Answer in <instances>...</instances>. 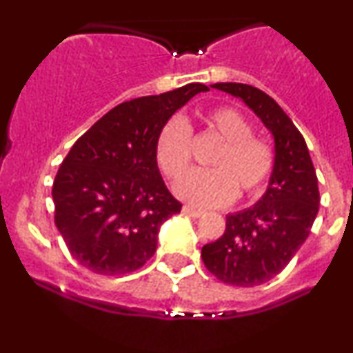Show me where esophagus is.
<instances>
[{"instance_id":"esophagus-1","label":"esophagus","mask_w":353,"mask_h":353,"mask_svg":"<svg viewBox=\"0 0 353 353\" xmlns=\"http://www.w3.org/2000/svg\"><path fill=\"white\" fill-rule=\"evenodd\" d=\"M182 210H184V212L190 217H201V216H204V214H205L204 210L192 208V205H184V209H182Z\"/></svg>"}]
</instances>
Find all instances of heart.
I'll return each instance as SVG.
<instances>
[{
	"mask_svg": "<svg viewBox=\"0 0 353 353\" xmlns=\"http://www.w3.org/2000/svg\"><path fill=\"white\" fill-rule=\"evenodd\" d=\"M205 124L224 139L210 161L214 169L189 171L176 182V194L197 208H219L236 197L255 196L269 181L274 152L265 141L252 136V125L232 108L210 109ZM156 159L168 177H177L190 161V128L181 117H172L161 129Z\"/></svg>",
	"mask_w": 353,
	"mask_h": 353,
	"instance_id": "obj_1",
	"label": "heart"
}]
</instances>
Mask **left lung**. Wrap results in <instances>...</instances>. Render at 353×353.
Returning <instances> with one entry per match:
<instances>
[{
	"label": "left lung",
	"mask_w": 353,
	"mask_h": 353,
	"mask_svg": "<svg viewBox=\"0 0 353 353\" xmlns=\"http://www.w3.org/2000/svg\"><path fill=\"white\" fill-rule=\"evenodd\" d=\"M210 88L241 99L274 137V169L264 196L252 208L225 216V232L202 247L209 272L237 287L269 282L292 261L319 212V182L309 148L275 101L242 83Z\"/></svg>",
	"instance_id": "8db88e82"
}]
</instances>
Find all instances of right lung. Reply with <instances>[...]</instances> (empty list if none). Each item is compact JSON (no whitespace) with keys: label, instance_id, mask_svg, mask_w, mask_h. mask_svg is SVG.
Wrapping results in <instances>:
<instances>
[{"label":"right lung","instance_id":"1","mask_svg":"<svg viewBox=\"0 0 353 353\" xmlns=\"http://www.w3.org/2000/svg\"><path fill=\"white\" fill-rule=\"evenodd\" d=\"M199 83L119 104L76 141L54 184L56 228L91 272L123 275L156 252L161 225L182 204L157 168L161 129L199 92Z\"/></svg>","mask_w":353,"mask_h":353}]
</instances>
